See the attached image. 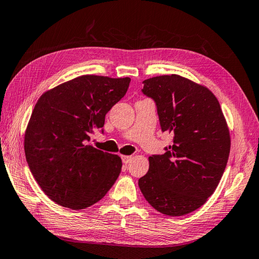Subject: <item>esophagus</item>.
Here are the masks:
<instances>
[{
    "instance_id": "esophagus-1",
    "label": "esophagus",
    "mask_w": 259,
    "mask_h": 259,
    "mask_svg": "<svg viewBox=\"0 0 259 259\" xmlns=\"http://www.w3.org/2000/svg\"><path fill=\"white\" fill-rule=\"evenodd\" d=\"M121 159H122L124 164H127V163H130L132 161V155H122Z\"/></svg>"
}]
</instances>
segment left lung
<instances>
[{
	"instance_id": "left-lung-1",
	"label": "left lung",
	"mask_w": 259,
	"mask_h": 259,
	"mask_svg": "<svg viewBox=\"0 0 259 259\" xmlns=\"http://www.w3.org/2000/svg\"><path fill=\"white\" fill-rule=\"evenodd\" d=\"M161 131L173 133L164 154L149 158L138 186L153 208L183 216L202 206L217 188L228 161L230 135L217 98L208 89L177 74L145 80Z\"/></svg>"
}]
</instances>
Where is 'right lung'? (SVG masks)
I'll return each mask as SVG.
<instances>
[{"label": "right lung", "mask_w": 259, "mask_h": 259, "mask_svg": "<svg viewBox=\"0 0 259 259\" xmlns=\"http://www.w3.org/2000/svg\"><path fill=\"white\" fill-rule=\"evenodd\" d=\"M131 79L82 75L44 93L25 134L29 168L57 204L83 209L103 199L119 177L120 156L89 146L91 135L127 92Z\"/></svg>", "instance_id": "1"}]
</instances>
